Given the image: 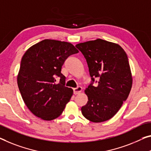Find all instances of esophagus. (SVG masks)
<instances>
[{
	"instance_id": "1",
	"label": "esophagus",
	"mask_w": 151,
	"mask_h": 151,
	"mask_svg": "<svg viewBox=\"0 0 151 151\" xmlns=\"http://www.w3.org/2000/svg\"><path fill=\"white\" fill-rule=\"evenodd\" d=\"M82 90V88L81 86H78L76 88H73V93L74 94H80Z\"/></svg>"
}]
</instances>
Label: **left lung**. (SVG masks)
<instances>
[{
  "instance_id": "8db88e82",
  "label": "left lung",
  "mask_w": 151,
  "mask_h": 151,
  "mask_svg": "<svg viewBox=\"0 0 151 151\" xmlns=\"http://www.w3.org/2000/svg\"><path fill=\"white\" fill-rule=\"evenodd\" d=\"M76 46L86 60L92 80L85 90L88 101L81 109L82 113L90 122H105L117 113L130 92L132 77L128 58L119 45L102 39ZM94 81L97 85L93 86Z\"/></svg>"
}]
</instances>
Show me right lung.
<instances>
[{"instance_id":"right-lung-1","label":"right lung","mask_w":151,"mask_h":151,"mask_svg":"<svg viewBox=\"0 0 151 151\" xmlns=\"http://www.w3.org/2000/svg\"><path fill=\"white\" fill-rule=\"evenodd\" d=\"M78 50L67 42L44 40L31 46L23 56L17 76L22 99L36 117L50 121L59 117L73 95L66 87L61 68L65 60ZM60 82L55 83L56 78Z\"/></svg>"}]
</instances>
